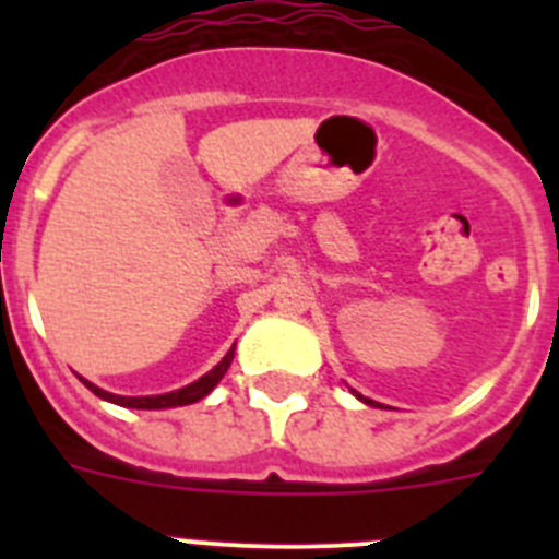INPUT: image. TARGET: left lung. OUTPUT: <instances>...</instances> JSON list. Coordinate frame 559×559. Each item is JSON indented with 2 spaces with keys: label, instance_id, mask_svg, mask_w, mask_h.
Here are the masks:
<instances>
[{
  "label": "left lung",
  "instance_id": "left-lung-1",
  "mask_svg": "<svg viewBox=\"0 0 559 559\" xmlns=\"http://www.w3.org/2000/svg\"><path fill=\"white\" fill-rule=\"evenodd\" d=\"M358 397H360V394H358ZM360 400H364V397H360ZM364 403H369V406H374V403H372V400H364Z\"/></svg>",
  "mask_w": 559,
  "mask_h": 559
}]
</instances>
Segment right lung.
<instances>
[{"mask_svg":"<svg viewBox=\"0 0 559 559\" xmlns=\"http://www.w3.org/2000/svg\"><path fill=\"white\" fill-rule=\"evenodd\" d=\"M231 358H235V347L229 349V353L224 355V360H221L218 367L212 369V372H206L204 378H199L195 383H190V386L179 389V392H167V394H153V397H120V394H111V392H103V389H97L95 383H88V380H83L92 392L97 394V397L108 400V403H117V406H126V408H176V406H190V403H195V400L206 397V394L212 392V389L218 386V380L224 378L226 369H229Z\"/></svg>","mask_w":559,"mask_h":559,"instance_id":"1","label":"right lung"}]
</instances>
